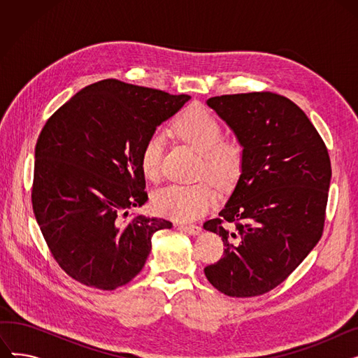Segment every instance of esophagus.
Segmentation results:
<instances>
[{"label": "esophagus", "mask_w": 358, "mask_h": 358, "mask_svg": "<svg viewBox=\"0 0 358 358\" xmlns=\"http://www.w3.org/2000/svg\"><path fill=\"white\" fill-rule=\"evenodd\" d=\"M180 229H182L184 232L190 234V235H199L201 232V228L197 227V224H187V223H181Z\"/></svg>", "instance_id": "obj_1"}]
</instances>
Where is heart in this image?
Masks as SVG:
<instances>
[{"label": "heart", "mask_w": 358, "mask_h": 358, "mask_svg": "<svg viewBox=\"0 0 358 358\" xmlns=\"http://www.w3.org/2000/svg\"><path fill=\"white\" fill-rule=\"evenodd\" d=\"M174 131L180 139L193 146L201 155L199 174L217 185L232 182L243 161V146L236 138H222V124L209 110L200 106L187 107L176 119ZM164 135L155 131L142 146L141 168L149 180L161 174ZM216 203V193L208 182L169 184L154 196L155 210L176 220H196Z\"/></svg>", "instance_id": "1"}]
</instances>
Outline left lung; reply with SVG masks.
Returning a JSON list of instances; mask_svg holds the SVG:
<instances>
[{"mask_svg":"<svg viewBox=\"0 0 358 358\" xmlns=\"http://www.w3.org/2000/svg\"><path fill=\"white\" fill-rule=\"evenodd\" d=\"M206 103L242 143L243 161L219 217L203 224L224 245L204 274L227 296L264 294L322 236L332 174L328 149L303 110L278 94H232Z\"/></svg>","mask_w":358,"mask_h":358,"instance_id":"left-lung-1","label":"left lung"}]
</instances>
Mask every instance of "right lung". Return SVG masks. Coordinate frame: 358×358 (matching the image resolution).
<instances>
[{
	"mask_svg": "<svg viewBox=\"0 0 358 358\" xmlns=\"http://www.w3.org/2000/svg\"><path fill=\"white\" fill-rule=\"evenodd\" d=\"M190 96L103 80L56 110L34 149L33 212L61 268L100 290L127 285L143 268L165 219L127 209L148 200L141 152Z\"/></svg>",
	"mask_w": 358,
	"mask_h": 358,
	"instance_id": "obj_1",
	"label": "right lung"
}]
</instances>
